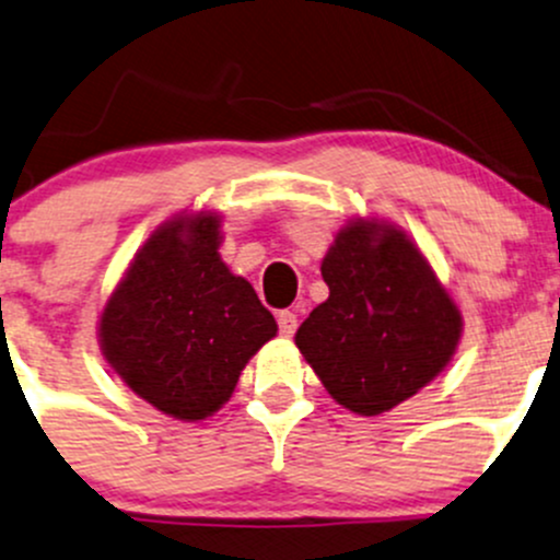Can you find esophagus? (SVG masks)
Segmentation results:
<instances>
[{
  "instance_id": "obj_1",
  "label": "esophagus",
  "mask_w": 560,
  "mask_h": 560,
  "mask_svg": "<svg viewBox=\"0 0 560 560\" xmlns=\"http://www.w3.org/2000/svg\"><path fill=\"white\" fill-rule=\"evenodd\" d=\"M276 322H279V332L284 335V338H292L298 329V316L292 314V311H279V316H276Z\"/></svg>"
}]
</instances>
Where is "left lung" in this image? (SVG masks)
<instances>
[{
	"label": "left lung",
	"mask_w": 560,
	"mask_h": 560,
	"mask_svg": "<svg viewBox=\"0 0 560 560\" xmlns=\"http://www.w3.org/2000/svg\"><path fill=\"white\" fill-rule=\"evenodd\" d=\"M329 298L295 335L329 397L381 416L438 378L462 340V311L399 228L351 220L322 260Z\"/></svg>",
	"instance_id": "obj_1"
}]
</instances>
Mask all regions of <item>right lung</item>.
<instances>
[{"label":"right lung","instance_id":"obj_1","mask_svg":"<svg viewBox=\"0 0 560 560\" xmlns=\"http://www.w3.org/2000/svg\"><path fill=\"white\" fill-rule=\"evenodd\" d=\"M220 214L163 222L98 319L102 354L161 413L201 421L231 399L241 370L276 335L252 284L220 257Z\"/></svg>","mask_w":560,"mask_h":560}]
</instances>
